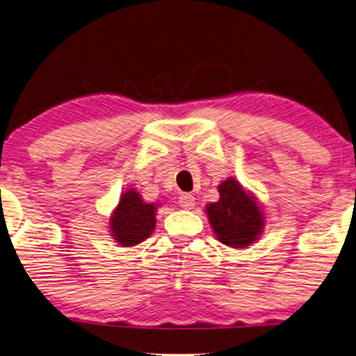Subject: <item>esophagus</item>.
<instances>
[{
  "label": "esophagus",
  "instance_id": "34e87169",
  "mask_svg": "<svg viewBox=\"0 0 356 356\" xmlns=\"http://www.w3.org/2000/svg\"><path fill=\"white\" fill-rule=\"evenodd\" d=\"M178 203H179L181 207H183V209H187V211L193 209V207H195V204H197L195 197L191 195V193H183V195L178 198Z\"/></svg>",
  "mask_w": 356,
  "mask_h": 356
}]
</instances>
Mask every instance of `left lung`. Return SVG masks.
Segmentation results:
<instances>
[{
    "mask_svg": "<svg viewBox=\"0 0 356 356\" xmlns=\"http://www.w3.org/2000/svg\"><path fill=\"white\" fill-rule=\"evenodd\" d=\"M218 193V201L204 207L216 238L236 250L257 243L266 226V216L259 198L234 177L221 181Z\"/></svg>",
    "mask_w": 356,
    "mask_h": 356,
    "instance_id": "left-lung-1",
    "label": "left lung"
}]
</instances>
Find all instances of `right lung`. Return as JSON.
<instances>
[{"label": "right lung", "instance_id": "add662e5", "mask_svg": "<svg viewBox=\"0 0 356 356\" xmlns=\"http://www.w3.org/2000/svg\"><path fill=\"white\" fill-rule=\"evenodd\" d=\"M161 203H147L136 189L120 193L110 213L108 231L119 246H136L152 236L156 226V211Z\"/></svg>", "mask_w": 356, "mask_h": 356}]
</instances>
